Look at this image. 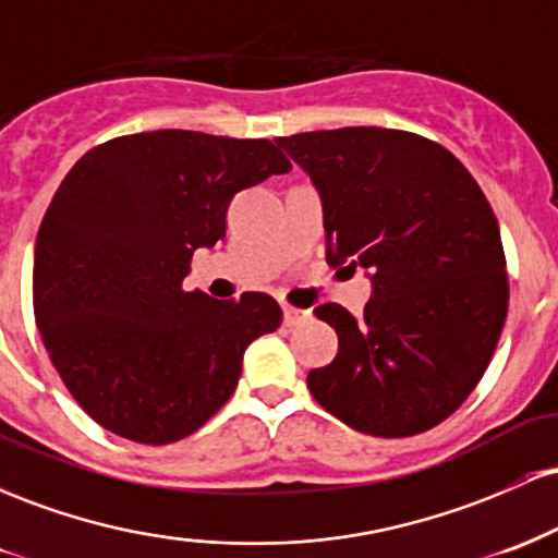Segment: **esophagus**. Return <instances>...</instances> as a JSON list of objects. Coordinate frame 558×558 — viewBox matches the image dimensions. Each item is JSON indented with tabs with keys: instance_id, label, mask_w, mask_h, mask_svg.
<instances>
[{
	"instance_id": "1",
	"label": "esophagus",
	"mask_w": 558,
	"mask_h": 558,
	"mask_svg": "<svg viewBox=\"0 0 558 558\" xmlns=\"http://www.w3.org/2000/svg\"><path fill=\"white\" fill-rule=\"evenodd\" d=\"M310 312L306 310H293V306H286L283 310V323L288 325V328H299V325L310 323Z\"/></svg>"
}]
</instances>
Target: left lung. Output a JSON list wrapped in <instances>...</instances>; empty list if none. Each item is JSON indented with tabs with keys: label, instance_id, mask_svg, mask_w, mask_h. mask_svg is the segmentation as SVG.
I'll list each match as a JSON object with an SVG mask.
<instances>
[{
	"label": "left lung",
	"instance_id": "left-lung-1",
	"mask_svg": "<svg viewBox=\"0 0 558 558\" xmlns=\"http://www.w3.org/2000/svg\"><path fill=\"white\" fill-rule=\"evenodd\" d=\"M323 202L328 262L362 267L364 315L319 304L338 354L306 386L377 438L430 430L488 367L509 306L501 230L475 178L435 141L390 128L275 138Z\"/></svg>",
	"mask_w": 558,
	"mask_h": 558
}]
</instances>
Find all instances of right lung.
<instances>
[{"label": "right lung", "instance_id": "obj_1", "mask_svg": "<svg viewBox=\"0 0 558 558\" xmlns=\"http://www.w3.org/2000/svg\"><path fill=\"white\" fill-rule=\"evenodd\" d=\"M291 162L267 138L151 131L86 151L49 204L34 252V315L83 412L165 446L230 399L243 351L283 323L278 301L185 291L196 248L226 235L239 191Z\"/></svg>", "mask_w": 558, "mask_h": 558}]
</instances>
